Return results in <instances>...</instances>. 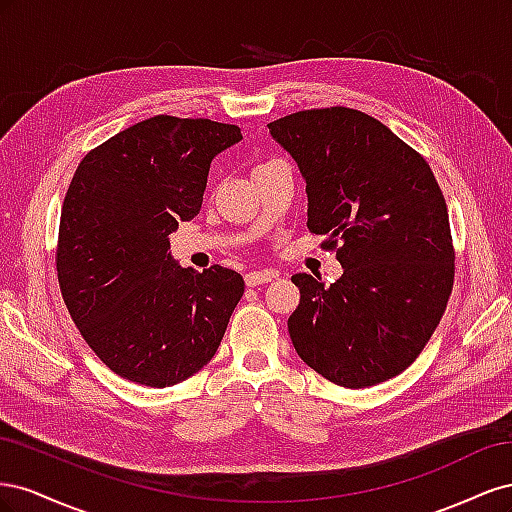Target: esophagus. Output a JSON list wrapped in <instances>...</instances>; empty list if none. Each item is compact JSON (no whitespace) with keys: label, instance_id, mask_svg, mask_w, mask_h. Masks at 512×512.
<instances>
[{"label":"esophagus","instance_id":"34e87169","mask_svg":"<svg viewBox=\"0 0 512 512\" xmlns=\"http://www.w3.org/2000/svg\"><path fill=\"white\" fill-rule=\"evenodd\" d=\"M273 277H277V271L273 269H267V271H252L245 275V284L247 286H258V284H267L271 282Z\"/></svg>","mask_w":512,"mask_h":512}]
</instances>
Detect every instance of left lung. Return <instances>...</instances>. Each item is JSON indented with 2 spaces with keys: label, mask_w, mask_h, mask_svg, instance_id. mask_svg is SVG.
<instances>
[{
  "label": "left lung",
  "mask_w": 512,
  "mask_h": 512,
  "mask_svg": "<svg viewBox=\"0 0 512 512\" xmlns=\"http://www.w3.org/2000/svg\"><path fill=\"white\" fill-rule=\"evenodd\" d=\"M297 162L307 228L339 241L329 288L297 273L294 350L320 376L365 389L401 374L429 342L453 288L448 211L429 164L397 134L344 106L269 123Z\"/></svg>",
  "instance_id": "left-lung-1"
}]
</instances>
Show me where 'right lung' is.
<instances>
[{
    "mask_svg": "<svg viewBox=\"0 0 512 512\" xmlns=\"http://www.w3.org/2000/svg\"><path fill=\"white\" fill-rule=\"evenodd\" d=\"M241 138L228 123L156 115L76 168L61 207L59 288L85 342L117 376L164 389L218 352L243 277L220 265L183 269L168 235L198 215L211 160Z\"/></svg>",
    "mask_w": 512,
    "mask_h": 512,
    "instance_id": "1",
    "label": "right lung"
}]
</instances>
